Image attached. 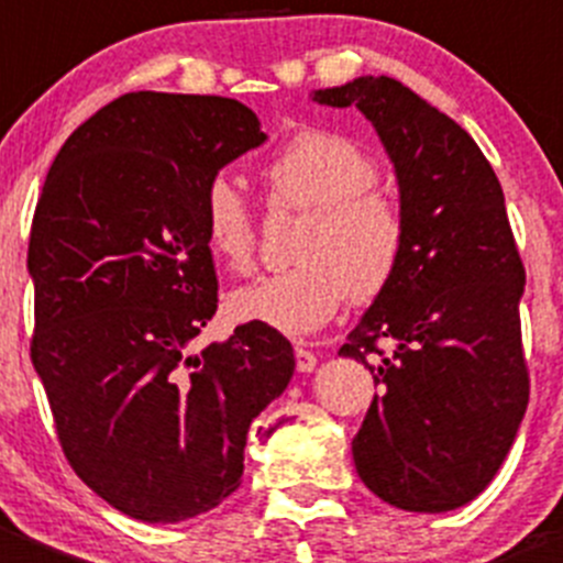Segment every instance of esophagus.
Here are the masks:
<instances>
[{
    "label": "esophagus",
    "mask_w": 563,
    "mask_h": 563,
    "mask_svg": "<svg viewBox=\"0 0 563 563\" xmlns=\"http://www.w3.org/2000/svg\"><path fill=\"white\" fill-rule=\"evenodd\" d=\"M294 354H297V371L299 373H313L316 371V354H313V351H308L305 345L297 343Z\"/></svg>",
    "instance_id": "1"
}]
</instances>
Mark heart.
<instances>
[{"label":"heart","instance_id":"b5f03b06","mask_svg":"<svg viewBox=\"0 0 563 563\" xmlns=\"http://www.w3.org/2000/svg\"><path fill=\"white\" fill-rule=\"evenodd\" d=\"M275 207L308 212L291 269L255 277L231 294V313L283 334H308L332 318L349 294L373 302L395 277L406 223L376 190L378 166L356 141L329 130H302L264 166ZM203 234L229 269L245 272L255 255V220L229 176L201 196Z\"/></svg>","mask_w":563,"mask_h":563}]
</instances>
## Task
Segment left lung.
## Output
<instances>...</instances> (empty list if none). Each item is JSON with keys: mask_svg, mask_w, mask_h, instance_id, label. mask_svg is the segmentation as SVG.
<instances>
[{"mask_svg": "<svg viewBox=\"0 0 563 563\" xmlns=\"http://www.w3.org/2000/svg\"><path fill=\"white\" fill-rule=\"evenodd\" d=\"M313 100L356 106L376 128L406 223L395 277L340 349L382 387L351 444L356 474L391 507L450 512L490 485L528 406L526 269L504 190L455 119L395 78L360 76Z\"/></svg>", "mask_w": 563, "mask_h": 563, "instance_id": "obj_1", "label": "left lung"}]
</instances>
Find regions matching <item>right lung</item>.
I'll use <instances>...</instances> for the list:
<instances>
[{
    "label": "right lung",
    "instance_id": "1",
    "mask_svg": "<svg viewBox=\"0 0 563 563\" xmlns=\"http://www.w3.org/2000/svg\"><path fill=\"white\" fill-rule=\"evenodd\" d=\"M264 141L240 100L130 92L45 176L26 258L32 365L73 471L144 523L223 504L250 424L294 376L291 343L264 323L190 351L218 310L203 187Z\"/></svg>",
    "mask_w": 563,
    "mask_h": 563
}]
</instances>
